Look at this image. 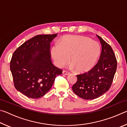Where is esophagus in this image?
Here are the masks:
<instances>
[{
    "instance_id": "34e87169",
    "label": "esophagus",
    "mask_w": 127,
    "mask_h": 127,
    "mask_svg": "<svg viewBox=\"0 0 127 127\" xmlns=\"http://www.w3.org/2000/svg\"><path fill=\"white\" fill-rule=\"evenodd\" d=\"M63 74H64V75H68V74H69V72L66 71V70H63Z\"/></svg>"
}]
</instances>
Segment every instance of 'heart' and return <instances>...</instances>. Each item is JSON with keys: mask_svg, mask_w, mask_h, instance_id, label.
Here are the masks:
<instances>
[{"mask_svg": "<svg viewBox=\"0 0 127 127\" xmlns=\"http://www.w3.org/2000/svg\"><path fill=\"white\" fill-rule=\"evenodd\" d=\"M100 46L95 41L81 36H68L51 49L54 63L61 68L70 61V67L85 72L93 67L100 54Z\"/></svg>", "mask_w": 127, "mask_h": 127, "instance_id": "obj_1", "label": "heart"}]
</instances>
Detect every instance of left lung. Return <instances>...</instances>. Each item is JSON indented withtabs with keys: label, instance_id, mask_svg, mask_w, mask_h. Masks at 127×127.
I'll return each mask as SVG.
<instances>
[{
	"label": "left lung",
	"instance_id": "obj_1",
	"mask_svg": "<svg viewBox=\"0 0 127 127\" xmlns=\"http://www.w3.org/2000/svg\"><path fill=\"white\" fill-rule=\"evenodd\" d=\"M96 36L102 47L100 59L89 72L77 75V81L72 86L74 93L85 100L95 99L108 91L117 70V62L112 48Z\"/></svg>",
	"mask_w": 127,
	"mask_h": 127
}]
</instances>
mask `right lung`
<instances>
[{"mask_svg":"<svg viewBox=\"0 0 127 127\" xmlns=\"http://www.w3.org/2000/svg\"><path fill=\"white\" fill-rule=\"evenodd\" d=\"M57 36H36L18 47L12 55L10 69L14 87L28 97H42L50 90L56 77L62 73L50 58V42Z\"/></svg>","mask_w":127,"mask_h":127,"instance_id":"right-lung-1","label":"right lung"}]
</instances>
